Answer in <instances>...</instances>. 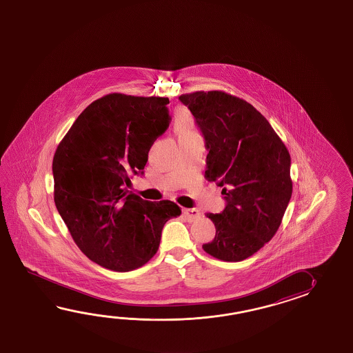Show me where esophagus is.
Masks as SVG:
<instances>
[{
    "label": "esophagus",
    "instance_id": "obj_1",
    "mask_svg": "<svg viewBox=\"0 0 353 353\" xmlns=\"http://www.w3.org/2000/svg\"><path fill=\"white\" fill-rule=\"evenodd\" d=\"M183 213H184V216L187 218L188 222H195L198 218L201 217V213H199V210H195V208H184L183 210Z\"/></svg>",
    "mask_w": 353,
    "mask_h": 353
}]
</instances>
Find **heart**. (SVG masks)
I'll list each match as a JSON object with an SVG mask.
<instances>
[{
    "instance_id": "heart-1",
    "label": "heart",
    "mask_w": 353,
    "mask_h": 353,
    "mask_svg": "<svg viewBox=\"0 0 353 353\" xmlns=\"http://www.w3.org/2000/svg\"><path fill=\"white\" fill-rule=\"evenodd\" d=\"M176 131H178V134L195 131L193 122L189 119V116H188L187 113H178V116H176Z\"/></svg>"
}]
</instances>
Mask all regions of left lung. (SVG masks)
Wrapping results in <instances>:
<instances>
[{"label":"left lung","instance_id":"left-lung-1","mask_svg":"<svg viewBox=\"0 0 353 353\" xmlns=\"http://www.w3.org/2000/svg\"><path fill=\"white\" fill-rule=\"evenodd\" d=\"M208 149L205 178L217 181L227 204L207 213L216 225L207 254L237 263L274 237L293 193L290 154L269 121L245 99L222 90L181 94Z\"/></svg>","mask_w":353,"mask_h":353}]
</instances>
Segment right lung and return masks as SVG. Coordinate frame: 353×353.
I'll return each instance as SVG.
<instances>
[{"mask_svg":"<svg viewBox=\"0 0 353 353\" xmlns=\"http://www.w3.org/2000/svg\"><path fill=\"white\" fill-rule=\"evenodd\" d=\"M168 103L122 93L98 98L54 154L57 210L83 254L108 270L141 268L157 254L166 222L181 214L172 201H143L126 188L169 128Z\"/></svg>","mask_w":353,"mask_h":353,"instance_id":"obj_1","label":"right lung"}]
</instances>
